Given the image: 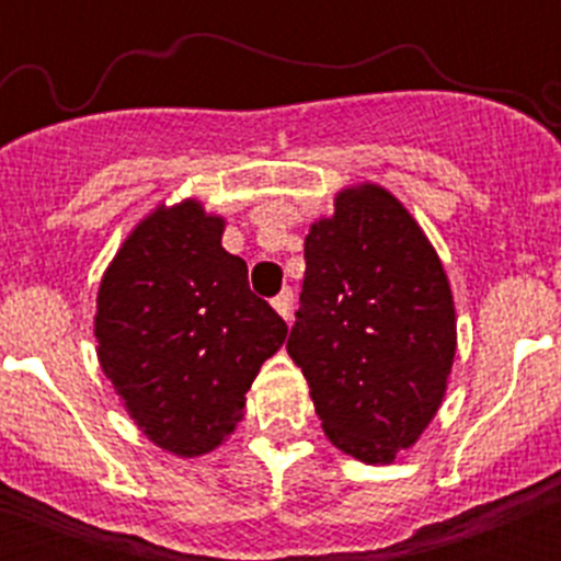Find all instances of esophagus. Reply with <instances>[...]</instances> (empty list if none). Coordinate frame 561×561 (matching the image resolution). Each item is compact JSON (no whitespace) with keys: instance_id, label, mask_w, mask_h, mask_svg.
I'll use <instances>...</instances> for the list:
<instances>
[{"instance_id":"34e87169","label":"esophagus","mask_w":561,"mask_h":561,"mask_svg":"<svg viewBox=\"0 0 561 561\" xmlns=\"http://www.w3.org/2000/svg\"><path fill=\"white\" fill-rule=\"evenodd\" d=\"M271 304H274L276 312H279L282 317H285L287 322L293 320V290H290V287H285V290H282L279 296H276L274 301H271Z\"/></svg>"}]
</instances>
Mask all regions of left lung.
Instances as JSON below:
<instances>
[{"label":"left lung","mask_w":561,"mask_h":561,"mask_svg":"<svg viewBox=\"0 0 561 561\" xmlns=\"http://www.w3.org/2000/svg\"><path fill=\"white\" fill-rule=\"evenodd\" d=\"M307 274L287 353L328 439L393 461L443 401L456 353L448 276L415 219L382 186L336 197L304 241Z\"/></svg>","instance_id":"8db88e82"}]
</instances>
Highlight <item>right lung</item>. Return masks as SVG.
Returning <instances> with one entry per match:
<instances>
[{"label":"right lung","instance_id":"obj_1","mask_svg":"<svg viewBox=\"0 0 561 561\" xmlns=\"http://www.w3.org/2000/svg\"><path fill=\"white\" fill-rule=\"evenodd\" d=\"M225 222L195 201L157 208L105 271L94 333L100 364L146 437L175 456L217 448L244 412L287 322L254 296Z\"/></svg>","mask_w":561,"mask_h":561}]
</instances>
